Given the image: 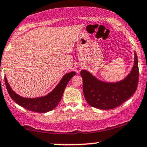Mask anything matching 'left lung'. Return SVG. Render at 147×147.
<instances>
[{
	"label": "left lung",
	"mask_w": 147,
	"mask_h": 147,
	"mask_svg": "<svg viewBox=\"0 0 147 147\" xmlns=\"http://www.w3.org/2000/svg\"><path fill=\"white\" fill-rule=\"evenodd\" d=\"M81 76L83 79L84 95L89 105L103 110L114 109L129 99L137 89L139 79L138 56L135 52L132 70L120 82H102L85 70L81 71Z\"/></svg>",
	"instance_id": "left-lung-1"
}]
</instances>
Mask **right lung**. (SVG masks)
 Listing matches in <instances>:
<instances>
[{
	"mask_svg": "<svg viewBox=\"0 0 147 147\" xmlns=\"http://www.w3.org/2000/svg\"><path fill=\"white\" fill-rule=\"evenodd\" d=\"M75 75V72H68V73L65 74L61 79V80L60 81L59 83L58 84V85L51 92L43 97H37V98H26V97H21L16 94L11 88L8 84L7 80L6 77H5V82L7 90L8 91L10 97L16 104L25 109L34 111V112L46 113L53 110L55 107H57V106L58 105L61 99L64 90H65L68 82Z\"/></svg>",
	"mask_w": 147,
	"mask_h": 147,
	"instance_id": "right-lung-1",
	"label": "right lung"
}]
</instances>
